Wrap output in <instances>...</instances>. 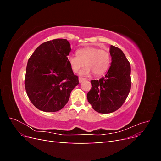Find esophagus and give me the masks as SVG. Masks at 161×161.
Returning a JSON list of instances; mask_svg holds the SVG:
<instances>
[{"mask_svg":"<svg viewBox=\"0 0 161 161\" xmlns=\"http://www.w3.org/2000/svg\"><path fill=\"white\" fill-rule=\"evenodd\" d=\"M86 80V79H85V78H82V77H79V80L80 83V82H82L85 81Z\"/></svg>","mask_w":161,"mask_h":161,"instance_id":"1","label":"esophagus"}]
</instances>
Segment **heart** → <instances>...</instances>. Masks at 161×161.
Wrapping results in <instances>:
<instances>
[{"instance_id": "heart-1", "label": "heart", "mask_w": 161, "mask_h": 161, "mask_svg": "<svg viewBox=\"0 0 161 161\" xmlns=\"http://www.w3.org/2000/svg\"><path fill=\"white\" fill-rule=\"evenodd\" d=\"M68 63L72 70L76 73L84 66H86L80 72L81 75H89L91 72L101 76L109 69L111 58L108 52L93 47H86L76 51V56H69Z\"/></svg>"}]
</instances>
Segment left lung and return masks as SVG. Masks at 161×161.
Masks as SVG:
<instances>
[{"instance_id":"obj_1","label":"left lung","mask_w":161,"mask_h":161,"mask_svg":"<svg viewBox=\"0 0 161 161\" xmlns=\"http://www.w3.org/2000/svg\"><path fill=\"white\" fill-rule=\"evenodd\" d=\"M111 63L109 69L99 80H92L87 99L100 114H109L123 105L131 89V67L119 48L110 46Z\"/></svg>"}]
</instances>
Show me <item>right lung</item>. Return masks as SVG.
<instances>
[{
  "label": "right lung",
  "instance_id": "obj_1",
  "mask_svg": "<svg viewBox=\"0 0 161 161\" xmlns=\"http://www.w3.org/2000/svg\"><path fill=\"white\" fill-rule=\"evenodd\" d=\"M70 50L67 40L55 39L42 43L28 60L25 90L38 109L46 112L62 109L72 89L79 84V77L68 63Z\"/></svg>",
  "mask_w": 161,
  "mask_h": 161
}]
</instances>
